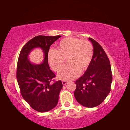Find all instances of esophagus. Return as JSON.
Wrapping results in <instances>:
<instances>
[{
    "label": "esophagus",
    "instance_id": "34e87169",
    "mask_svg": "<svg viewBox=\"0 0 130 130\" xmlns=\"http://www.w3.org/2000/svg\"><path fill=\"white\" fill-rule=\"evenodd\" d=\"M62 84H63V85H66V84H67L68 83V81H67L63 80V81H62Z\"/></svg>",
    "mask_w": 130,
    "mask_h": 130
}]
</instances>
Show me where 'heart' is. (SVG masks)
I'll return each instance as SVG.
<instances>
[{
	"label": "heart",
	"instance_id": "heart-1",
	"mask_svg": "<svg viewBox=\"0 0 130 130\" xmlns=\"http://www.w3.org/2000/svg\"><path fill=\"white\" fill-rule=\"evenodd\" d=\"M93 56V46L88 41L67 37L59 42L56 50H49L47 60L52 69L58 72L66 58L68 63L58 74L59 79L66 81L77 77L80 71L86 70L91 64Z\"/></svg>",
	"mask_w": 130,
	"mask_h": 130
}]
</instances>
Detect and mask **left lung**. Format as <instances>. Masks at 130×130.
Masks as SVG:
<instances>
[{"mask_svg":"<svg viewBox=\"0 0 130 130\" xmlns=\"http://www.w3.org/2000/svg\"><path fill=\"white\" fill-rule=\"evenodd\" d=\"M93 46L91 63L83 75L76 81L74 96L83 106L95 107L100 105L111 91L112 81L111 64L103 47L91 38Z\"/></svg>","mask_w":130,"mask_h":130,"instance_id":"8db88e82","label":"left lung"}]
</instances>
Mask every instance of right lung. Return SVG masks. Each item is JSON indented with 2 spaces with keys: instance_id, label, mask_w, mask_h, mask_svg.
Wrapping results in <instances>:
<instances>
[{
  "instance_id": "right-lung-1",
  "label": "right lung",
  "mask_w": 130,
  "mask_h": 130,
  "mask_svg": "<svg viewBox=\"0 0 130 130\" xmlns=\"http://www.w3.org/2000/svg\"><path fill=\"white\" fill-rule=\"evenodd\" d=\"M61 36H38L28 41L22 49L18 60L17 78L23 98L30 107L39 112H45L56 106L62 88L61 81L50 82L56 77L48 64L50 46ZM39 47L44 54L40 64L31 63L28 56L31 50Z\"/></svg>"
}]
</instances>
